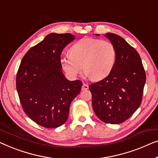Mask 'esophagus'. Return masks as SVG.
I'll return each mask as SVG.
<instances>
[{
	"label": "esophagus",
	"instance_id": "1",
	"mask_svg": "<svg viewBox=\"0 0 158 158\" xmlns=\"http://www.w3.org/2000/svg\"><path fill=\"white\" fill-rule=\"evenodd\" d=\"M89 89V86H88V84H87L84 83V84H83V85H82L81 89H82V90H86V89Z\"/></svg>",
	"mask_w": 158,
	"mask_h": 158
}]
</instances>
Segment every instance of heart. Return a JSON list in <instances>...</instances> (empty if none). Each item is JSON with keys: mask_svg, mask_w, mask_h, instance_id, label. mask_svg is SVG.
I'll use <instances>...</instances> for the list:
<instances>
[{"mask_svg": "<svg viewBox=\"0 0 158 158\" xmlns=\"http://www.w3.org/2000/svg\"><path fill=\"white\" fill-rule=\"evenodd\" d=\"M69 54L61 59V65L66 74L75 77L82 68L94 81L107 77L117 59V50L112 42L94 38H84L76 42L71 46Z\"/></svg>", "mask_w": 158, "mask_h": 158, "instance_id": "b5f03b06", "label": "heart"}]
</instances>
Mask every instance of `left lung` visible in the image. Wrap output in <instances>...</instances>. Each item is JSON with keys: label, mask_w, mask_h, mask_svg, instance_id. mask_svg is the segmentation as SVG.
I'll use <instances>...</instances> for the list:
<instances>
[{"label": "left lung", "mask_w": 158, "mask_h": 158, "mask_svg": "<svg viewBox=\"0 0 158 158\" xmlns=\"http://www.w3.org/2000/svg\"><path fill=\"white\" fill-rule=\"evenodd\" d=\"M105 36L116 48L115 65L107 77L91 84L89 88L97 117L105 123L120 124L140 106L145 71L138 53L123 38L112 33Z\"/></svg>", "instance_id": "left-lung-1"}]
</instances>
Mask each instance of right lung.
Wrapping results in <instances>:
<instances>
[{"mask_svg": "<svg viewBox=\"0 0 158 158\" xmlns=\"http://www.w3.org/2000/svg\"><path fill=\"white\" fill-rule=\"evenodd\" d=\"M74 39L71 34H48L28 51L18 70L16 89L24 112L44 127L65 123L81 91V81H69L61 72V52Z\"/></svg>", "mask_w": 158, "mask_h": 158, "instance_id": "obj_1", "label": "right lung"}]
</instances>
